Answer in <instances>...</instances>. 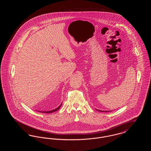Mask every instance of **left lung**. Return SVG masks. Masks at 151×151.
I'll return each instance as SVG.
<instances>
[{"label":"left lung","instance_id":"left-lung-1","mask_svg":"<svg viewBox=\"0 0 151 151\" xmlns=\"http://www.w3.org/2000/svg\"><path fill=\"white\" fill-rule=\"evenodd\" d=\"M97 110H98L99 111H101V112H108V111H103V110H98V109H96Z\"/></svg>","mask_w":151,"mask_h":151}]
</instances>
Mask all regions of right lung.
<instances>
[{
    "label": "right lung",
    "instance_id": "right-lung-1",
    "mask_svg": "<svg viewBox=\"0 0 151 151\" xmlns=\"http://www.w3.org/2000/svg\"><path fill=\"white\" fill-rule=\"evenodd\" d=\"M62 104V103L57 108H56V109H55L54 110H50V111H38L41 112V113H53V112H55V111H57L58 110H59L60 108L61 107Z\"/></svg>",
    "mask_w": 151,
    "mask_h": 151
}]
</instances>
